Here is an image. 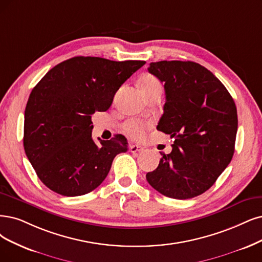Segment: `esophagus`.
Returning a JSON list of instances; mask_svg holds the SVG:
<instances>
[{"label":"esophagus","instance_id":"1","mask_svg":"<svg viewBox=\"0 0 262 262\" xmlns=\"http://www.w3.org/2000/svg\"><path fill=\"white\" fill-rule=\"evenodd\" d=\"M144 150V147L139 146V144H132L130 146V152L136 153V152H141Z\"/></svg>","mask_w":262,"mask_h":262}]
</instances>
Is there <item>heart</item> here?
<instances>
[{
  "mask_svg": "<svg viewBox=\"0 0 262 262\" xmlns=\"http://www.w3.org/2000/svg\"><path fill=\"white\" fill-rule=\"evenodd\" d=\"M140 86H141L142 93H149V92H153L157 90H162V85H161L160 81L157 79V77L151 76V75L143 77ZM149 126H150V124L147 122L139 121V120H133V121L126 122L124 124V130L132 138L141 139V138H143L144 134H146V130L149 128Z\"/></svg>",
  "mask_w": 262,
  "mask_h": 262,
  "instance_id": "heart-1",
  "label": "heart"
}]
</instances>
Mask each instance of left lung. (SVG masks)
<instances>
[{
    "label": "left lung",
    "mask_w": 262,
    "mask_h": 262,
    "mask_svg": "<svg viewBox=\"0 0 262 262\" xmlns=\"http://www.w3.org/2000/svg\"><path fill=\"white\" fill-rule=\"evenodd\" d=\"M148 71L164 84L166 101L158 130L173 139L147 180L161 194L177 200L207 191L234 153L237 112L233 98L205 67L193 61L151 62Z\"/></svg>",
    "instance_id": "1"
}]
</instances>
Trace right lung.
<instances>
[{"mask_svg": "<svg viewBox=\"0 0 262 262\" xmlns=\"http://www.w3.org/2000/svg\"><path fill=\"white\" fill-rule=\"evenodd\" d=\"M141 60L77 56L55 66L26 105L24 147L37 177L52 191L79 196L100 186L113 159L128 149L122 135L96 144L92 115L106 111Z\"/></svg>", "mask_w": 262, "mask_h": 262, "instance_id": "obj_1", "label": "right lung"}]
</instances>
